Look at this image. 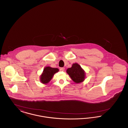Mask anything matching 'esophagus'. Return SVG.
<instances>
[{"label": "esophagus", "instance_id": "1", "mask_svg": "<svg viewBox=\"0 0 128 128\" xmlns=\"http://www.w3.org/2000/svg\"><path fill=\"white\" fill-rule=\"evenodd\" d=\"M60 70L61 71L63 72V71L65 70V68H60Z\"/></svg>", "mask_w": 128, "mask_h": 128}]
</instances>
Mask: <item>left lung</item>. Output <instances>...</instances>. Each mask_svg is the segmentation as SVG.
Returning a JSON list of instances; mask_svg holds the SVG:
<instances>
[{
	"instance_id": "1",
	"label": "left lung",
	"mask_w": 128,
	"mask_h": 128,
	"mask_svg": "<svg viewBox=\"0 0 128 128\" xmlns=\"http://www.w3.org/2000/svg\"><path fill=\"white\" fill-rule=\"evenodd\" d=\"M67 72L73 81L78 84L84 81L85 78V72L77 63L73 64L72 67L67 69Z\"/></svg>"
}]
</instances>
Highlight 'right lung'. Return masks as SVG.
Returning a JSON list of instances; mask_svg holds the SVG:
<instances>
[{"mask_svg": "<svg viewBox=\"0 0 128 128\" xmlns=\"http://www.w3.org/2000/svg\"><path fill=\"white\" fill-rule=\"evenodd\" d=\"M57 68H53L50 67L45 68L44 70L43 73L41 76V82L43 84H48L52 78L54 74L58 72Z\"/></svg>", "mask_w": 128, "mask_h": 128, "instance_id": "right-lung-1", "label": "right lung"}]
</instances>
